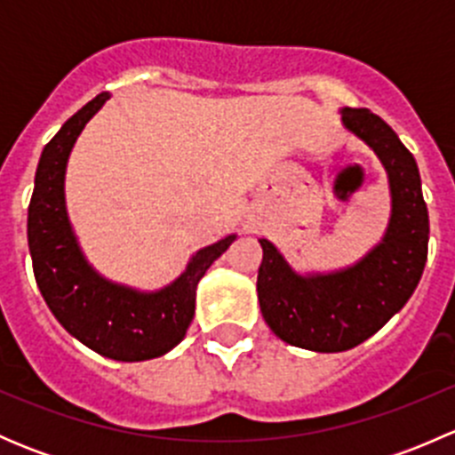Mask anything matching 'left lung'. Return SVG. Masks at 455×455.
<instances>
[{"label":"left lung","instance_id":"left-lung-1","mask_svg":"<svg viewBox=\"0 0 455 455\" xmlns=\"http://www.w3.org/2000/svg\"><path fill=\"white\" fill-rule=\"evenodd\" d=\"M341 121L359 136L389 178L392 218L383 240L355 266L299 275L273 242L259 237L257 299L261 316L282 341L313 352H343L379 332L420 282L429 242V215L420 173L396 132L370 109L343 108Z\"/></svg>","mask_w":455,"mask_h":455}]
</instances>
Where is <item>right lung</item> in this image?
<instances>
[{
    "instance_id": "right-lung-1",
    "label": "right lung",
    "mask_w": 455,
    "mask_h": 455,
    "mask_svg": "<svg viewBox=\"0 0 455 455\" xmlns=\"http://www.w3.org/2000/svg\"><path fill=\"white\" fill-rule=\"evenodd\" d=\"M108 99L103 92L84 105L41 151L28 206V246L36 286L59 323L100 356L134 363L167 355L185 339L198 282L235 235L200 249L176 282L156 292L109 282L87 264L68 220L63 182L72 147Z\"/></svg>"
}]
</instances>
